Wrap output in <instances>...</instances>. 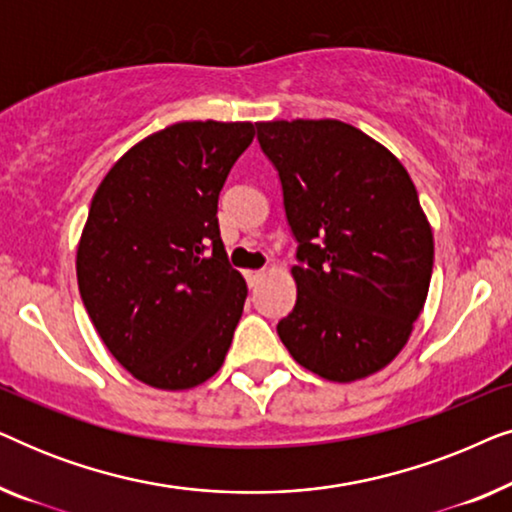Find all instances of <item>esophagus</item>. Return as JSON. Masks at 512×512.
<instances>
[{
  "instance_id": "esophagus-1",
  "label": "esophagus",
  "mask_w": 512,
  "mask_h": 512,
  "mask_svg": "<svg viewBox=\"0 0 512 512\" xmlns=\"http://www.w3.org/2000/svg\"><path fill=\"white\" fill-rule=\"evenodd\" d=\"M244 277H247L249 286H256L265 277V270H247V272H244Z\"/></svg>"
}]
</instances>
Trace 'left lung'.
<instances>
[{"mask_svg":"<svg viewBox=\"0 0 512 512\" xmlns=\"http://www.w3.org/2000/svg\"><path fill=\"white\" fill-rule=\"evenodd\" d=\"M256 130L298 242V298L279 340L324 380L373 375L405 347L429 293L433 233L417 188L394 153L349 123Z\"/></svg>","mask_w":512,"mask_h":512,"instance_id":"8db88e82","label":"left lung"}]
</instances>
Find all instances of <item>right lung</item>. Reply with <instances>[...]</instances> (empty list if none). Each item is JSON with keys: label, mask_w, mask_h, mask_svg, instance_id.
I'll return each mask as SVG.
<instances>
[{"label": "right lung", "mask_w": 512, "mask_h": 512, "mask_svg": "<svg viewBox=\"0 0 512 512\" xmlns=\"http://www.w3.org/2000/svg\"><path fill=\"white\" fill-rule=\"evenodd\" d=\"M254 135L251 123H174L132 146L90 202L81 300L111 356L149 387H198L226 359L247 282L228 263L216 209Z\"/></svg>", "instance_id": "right-lung-1"}]
</instances>
